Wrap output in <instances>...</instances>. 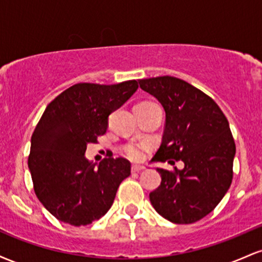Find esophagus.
Returning <instances> with one entry per match:
<instances>
[{"label": "esophagus", "instance_id": "1", "mask_svg": "<svg viewBox=\"0 0 262 262\" xmlns=\"http://www.w3.org/2000/svg\"><path fill=\"white\" fill-rule=\"evenodd\" d=\"M144 169H145V167H144L143 165H132V167H130L132 172H139V171L144 170Z\"/></svg>", "mask_w": 262, "mask_h": 262}]
</instances>
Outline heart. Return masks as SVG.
Segmentation results:
<instances>
[{"label":"heart","instance_id":"1","mask_svg":"<svg viewBox=\"0 0 262 262\" xmlns=\"http://www.w3.org/2000/svg\"><path fill=\"white\" fill-rule=\"evenodd\" d=\"M152 102H141L140 104H148ZM152 149V144L149 141H130V143L123 144L119 148L121 152L125 158L130 159L133 161H140L145 158L150 150Z\"/></svg>","mask_w":262,"mask_h":262}]
</instances>
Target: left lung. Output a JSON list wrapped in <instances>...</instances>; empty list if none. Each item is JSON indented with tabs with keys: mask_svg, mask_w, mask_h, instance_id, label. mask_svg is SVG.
<instances>
[{
	"mask_svg": "<svg viewBox=\"0 0 262 262\" xmlns=\"http://www.w3.org/2000/svg\"><path fill=\"white\" fill-rule=\"evenodd\" d=\"M139 85L166 112L152 161L185 162L183 170L158 169L161 183L150 192V202L172 223H194L218 206L231 185L235 143L229 122L213 98L181 79L151 77Z\"/></svg>",
	"mask_w": 262,
	"mask_h": 262,
	"instance_id": "8db88e82",
	"label": "left lung"
}]
</instances>
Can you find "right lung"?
<instances>
[{
    "mask_svg": "<svg viewBox=\"0 0 262 262\" xmlns=\"http://www.w3.org/2000/svg\"><path fill=\"white\" fill-rule=\"evenodd\" d=\"M138 81L117 85L80 82L48 104L32 135L28 166L41 204L59 221L81 227L104 215L130 175L123 158L98 166L85 159L87 144L107 130L108 117L137 91Z\"/></svg>",
    "mask_w": 262,
    "mask_h": 262,
    "instance_id": "add662e5",
    "label": "right lung"
}]
</instances>
